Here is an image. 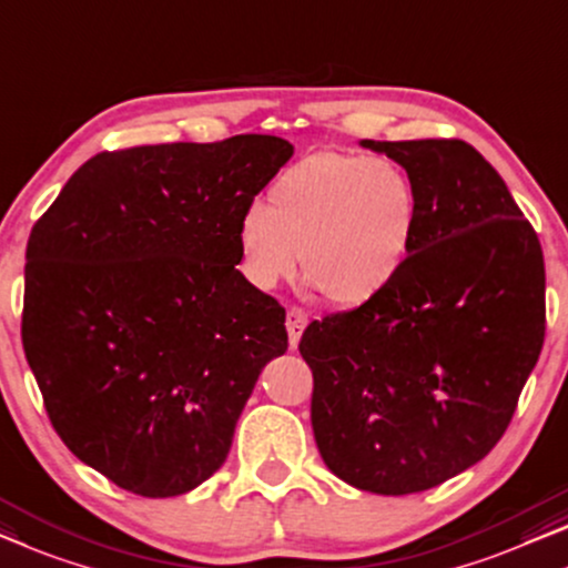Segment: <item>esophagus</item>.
<instances>
[{"mask_svg": "<svg viewBox=\"0 0 568 568\" xmlns=\"http://www.w3.org/2000/svg\"><path fill=\"white\" fill-rule=\"evenodd\" d=\"M304 327H307V312H304L302 307L286 310V333H290L292 348H297Z\"/></svg>", "mask_w": 568, "mask_h": 568, "instance_id": "obj_1", "label": "esophagus"}]
</instances>
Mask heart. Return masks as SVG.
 Here are the masks:
<instances>
[{
	"mask_svg": "<svg viewBox=\"0 0 568 568\" xmlns=\"http://www.w3.org/2000/svg\"><path fill=\"white\" fill-rule=\"evenodd\" d=\"M420 196L386 155L317 151L268 189V207L237 225L245 276L271 290L297 271L327 302L358 307L379 297L413 251Z\"/></svg>",
	"mask_w": 568,
	"mask_h": 568,
	"instance_id": "heart-1",
	"label": "heart"
}]
</instances>
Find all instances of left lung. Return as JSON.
I'll return each instance as SVG.
<instances>
[{
    "label": "left lung",
    "instance_id": "obj_1",
    "mask_svg": "<svg viewBox=\"0 0 568 568\" xmlns=\"http://www.w3.org/2000/svg\"><path fill=\"white\" fill-rule=\"evenodd\" d=\"M413 176V251L379 297L312 320V430L325 466L374 495L438 487L513 420L546 338L536 230L474 145L361 141Z\"/></svg>",
    "mask_w": 568,
    "mask_h": 568
}]
</instances>
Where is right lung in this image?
<instances>
[{
    "instance_id": "1",
    "label": "right lung",
    "mask_w": 568,
    "mask_h": 568,
    "mask_svg": "<svg viewBox=\"0 0 568 568\" xmlns=\"http://www.w3.org/2000/svg\"><path fill=\"white\" fill-rule=\"evenodd\" d=\"M276 135L97 153L32 227L22 348L79 462L141 497L225 464L286 312L241 264L237 225L292 159Z\"/></svg>"
}]
</instances>
